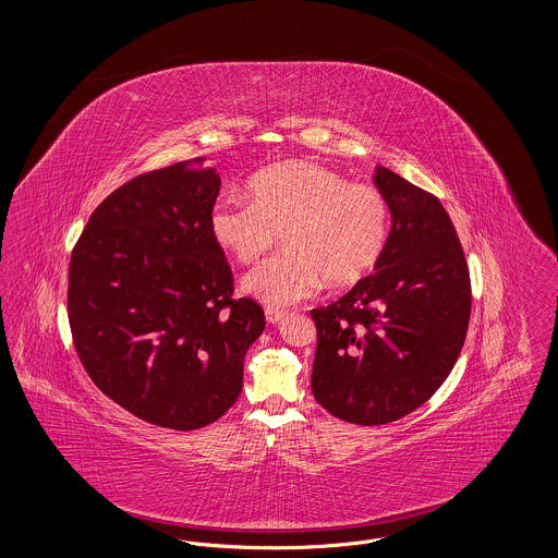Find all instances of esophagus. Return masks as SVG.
<instances>
[{"instance_id":"esophagus-1","label":"esophagus","mask_w":558,"mask_h":558,"mask_svg":"<svg viewBox=\"0 0 558 558\" xmlns=\"http://www.w3.org/2000/svg\"><path fill=\"white\" fill-rule=\"evenodd\" d=\"M266 318L269 324H280L284 319V312L282 310H274V307H266Z\"/></svg>"}]
</instances>
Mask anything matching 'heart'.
<instances>
[{"mask_svg":"<svg viewBox=\"0 0 558 558\" xmlns=\"http://www.w3.org/2000/svg\"><path fill=\"white\" fill-rule=\"evenodd\" d=\"M391 228L387 198L314 160H284L248 180V201L223 196L209 230L240 264H253L278 242L287 251L251 269L240 289L267 307H291L324 282L347 289L380 262Z\"/></svg>","mask_w":558,"mask_h":558,"instance_id":"1","label":"heart"}]
</instances>
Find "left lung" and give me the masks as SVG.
I'll use <instances>...</instances> for the list:
<instances>
[{"label":"left lung","instance_id":"8db88e82","mask_svg":"<svg viewBox=\"0 0 558 558\" xmlns=\"http://www.w3.org/2000/svg\"><path fill=\"white\" fill-rule=\"evenodd\" d=\"M391 232L376 271L312 312L318 347L312 393L353 425H387L421 408L448 378L471 318V278L437 196L376 167Z\"/></svg>","mask_w":558,"mask_h":558}]
</instances>
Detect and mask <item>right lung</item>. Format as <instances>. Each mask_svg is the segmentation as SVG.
Masks as SVG:
<instances>
[{"instance_id":"right-lung-1","label":"right lung","mask_w":558,"mask_h":558,"mask_svg":"<svg viewBox=\"0 0 558 558\" xmlns=\"http://www.w3.org/2000/svg\"><path fill=\"white\" fill-rule=\"evenodd\" d=\"M201 159L133 178L92 213L69 267V322L96 387L150 425L192 430L240 396L242 362L266 328L232 299L213 240L221 180Z\"/></svg>"}]
</instances>
